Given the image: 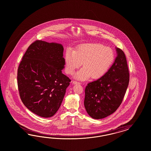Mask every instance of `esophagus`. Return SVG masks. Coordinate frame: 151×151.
<instances>
[{
	"label": "esophagus",
	"instance_id": "esophagus-1",
	"mask_svg": "<svg viewBox=\"0 0 151 151\" xmlns=\"http://www.w3.org/2000/svg\"><path fill=\"white\" fill-rule=\"evenodd\" d=\"M73 83L74 84V85H75V84H80V82H78V81H73Z\"/></svg>",
	"mask_w": 151,
	"mask_h": 151
}]
</instances>
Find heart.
I'll use <instances>...</instances> for the list:
<instances>
[{
    "label": "heart",
    "mask_w": 151,
    "mask_h": 151,
    "mask_svg": "<svg viewBox=\"0 0 151 151\" xmlns=\"http://www.w3.org/2000/svg\"><path fill=\"white\" fill-rule=\"evenodd\" d=\"M114 60V53L109 47L91 43L78 46L75 51L68 49L65 56L66 73L72 75L80 68L74 78L85 81L102 77L109 71Z\"/></svg>",
    "instance_id": "obj_1"
}]
</instances>
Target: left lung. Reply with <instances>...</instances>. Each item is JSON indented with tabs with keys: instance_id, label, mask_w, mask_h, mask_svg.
<instances>
[{
	"instance_id": "left-lung-1",
	"label": "left lung",
	"mask_w": 151,
	"mask_h": 151,
	"mask_svg": "<svg viewBox=\"0 0 151 151\" xmlns=\"http://www.w3.org/2000/svg\"><path fill=\"white\" fill-rule=\"evenodd\" d=\"M117 56L109 71L85 88L84 106L92 119L112 114L121 104L128 87L129 75L124 51L115 47Z\"/></svg>"
}]
</instances>
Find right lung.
Returning a JSON list of instances; mask_svg holds the SVG:
<instances>
[{"instance_id": "right-lung-1", "label": "right lung", "mask_w": 151, "mask_h": 151, "mask_svg": "<svg viewBox=\"0 0 151 151\" xmlns=\"http://www.w3.org/2000/svg\"><path fill=\"white\" fill-rule=\"evenodd\" d=\"M64 47L37 40L28 47L18 70V86L24 105L44 118L53 116L64 99L71 80L65 68Z\"/></svg>"}]
</instances>
